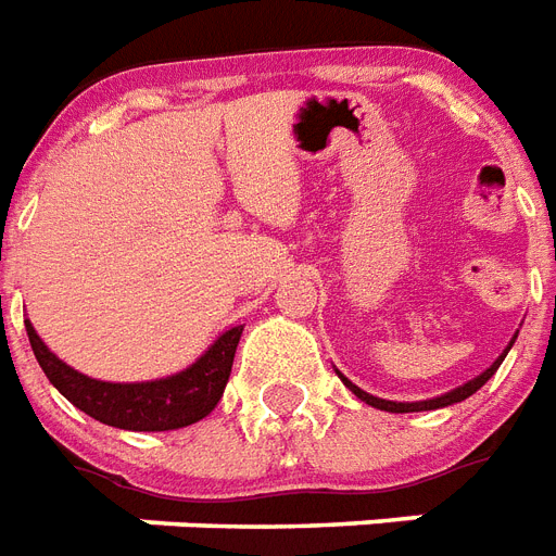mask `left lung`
I'll list each match as a JSON object with an SVG mask.
<instances>
[{"mask_svg":"<svg viewBox=\"0 0 556 556\" xmlns=\"http://www.w3.org/2000/svg\"><path fill=\"white\" fill-rule=\"evenodd\" d=\"M514 339H517V336H514ZM514 339H510V344H514ZM510 344L508 348H505V353L500 355V358H496L494 364H491V367H488L485 372H482V376H477V379L473 381H468V384H462V388H456V390H451V393H445V396H437V399H428V402H388V399H376V396H370V393H364L362 388H355L353 381L350 379H344V376H341V381H344V384H348L350 390H353L355 396L362 399V402H367V404H372V407H379V410H390V413H416V410H437V407H447V404H456V402H465V399L468 396H473V393H477L479 388H482V384H485L488 379H491V376H494L496 370H500V364H503V358L505 355H508V350H510Z\"/></svg>","mask_w":556,"mask_h":556,"instance_id":"1","label":"left lung"}]
</instances>
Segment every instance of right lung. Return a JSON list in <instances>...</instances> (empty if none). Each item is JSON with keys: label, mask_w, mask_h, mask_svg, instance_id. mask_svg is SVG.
<instances>
[{"label": "right lung", "mask_w": 556, "mask_h": 556, "mask_svg": "<svg viewBox=\"0 0 556 556\" xmlns=\"http://www.w3.org/2000/svg\"><path fill=\"white\" fill-rule=\"evenodd\" d=\"M25 330L48 381L91 419L119 430H177L201 421L215 410L232 372L235 350L243 327L226 330L189 370L160 381H140V384L88 379L60 362L46 348V341L39 339L30 321H25Z\"/></svg>", "instance_id": "obj_1"}]
</instances>
